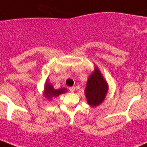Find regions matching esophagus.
I'll return each instance as SVG.
<instances>
[{
    "mask_svg": "<svg viewBox=\"0 0 147 147\" xmlns=\"http://www.w3.org/2000/svg\"><path fill=\"white\" fill-rule=\"evenodd\" d=\"M69 91L71 92H75V87H74V86L70 87V88H69Z\"/></svg>",
    "mask_w": 147,
    "mask_h": 147,
    "instance_id": "esophagus-1",
    "label": "esophagus"
}]
</instances>
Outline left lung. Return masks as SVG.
<instances>
[{
  "mask_svg": "<svg viewBox=\"0 0 147 147\" xmlns=\"http://www.w3.org/2000/svg\"><path fill=\"white\" fill-rule=\"evenodd\" d=\"M109 86L98 67H95L88 77L85 89L87 102L91 107H96L103 102L108 93Z\"/></svg>",
  "mask_w": 147,
  "mask_h": 147,
  "instance_id": "obj_1",
  "label": "left lung"
}]
</instances>
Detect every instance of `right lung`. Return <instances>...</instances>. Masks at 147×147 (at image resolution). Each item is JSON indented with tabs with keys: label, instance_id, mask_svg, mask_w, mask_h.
Returning <instances> with one entry per match:
<instances>
[{
	"label": "right lung",
	"instance_id": "1",
	"mask_svg": "<svg viewBox=\"0 0 147 147\" xmlns=\"http://www.w3.org/2000/svg\"><path fill=\"white\" fill-rule=\"evenodd\" d=\"M67 92V89L65 88H61L59 89H55L54 88L53 86L51 85L48 80L45 81V88H44V92H43V96L48 99V100H51L52 98L55 97H58L59 95L61 94L65 93Z\"/></svg>",
	"mask_w": 147,
	"mask_h": 147
}]
</instances>
